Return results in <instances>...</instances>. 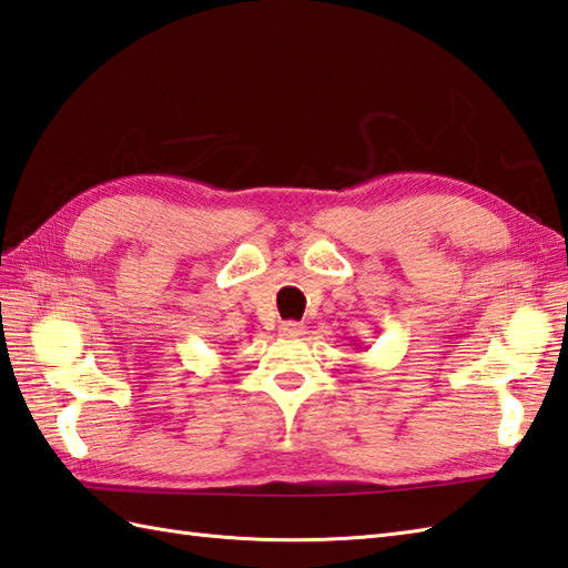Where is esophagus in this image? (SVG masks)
I'll use <instances>...</instances> for the list:
<instances>
[{"label": "esophagus", "instance_id": "obj_1", "mask_svg": "<svg viewBox=\"0 0 568 568\" xmlns=\"http://www.w3.org/2000/svg\"><path fill=\"white\" fill-rule=\"evenodd\" d=\"M280 333L288 335V337H298V335L306 333V325L304 323H296V321H284L280 325Z\"/></svg>", "mask_w": 568, "mask_h": 568}]
</instances>
